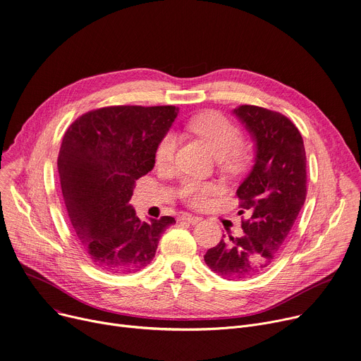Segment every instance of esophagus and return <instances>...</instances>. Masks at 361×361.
I'll list each match as a JSON object with an SVG mask.
<instances>
[{
  "mask_svg": "<svg viewBox=\"0 0 361 361\" xmlns=\"http://www.w3.org/2000/svg\"><path fill=\"white\" fill-rule=\"evenodd\" d=\"M179 221H183V222H188V224L195 225V224H197V222H201L202 218H201V216L190 215V214H182V215L179 216Z\"/></svg>",
  "mask_w": 361,
  "mask_h": 361,
  "instance_id": "esophagus-1",
  "label": "esophagus"
}]
</instances>
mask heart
Returning a JSON list of instances; mask_svg holds the SVG:
<instances>
[{
	"mask_svg": "<svg viewBox=\"0 0 361 361\" xmlns=\"http://www.w3.org/2000/svg\"><path fill=\"white\" fill-rule=\"evenodd\" d=\"M189 129L204 139L216 156V162L221 169L228 173L243 171L250 160V149L238 142L239 132L236 126L221 113L209 111L190 120ZM178 147V136L168 132L160 139L156 149V162L160 166H168L173 162ZM215 192V185L202 182L193 178L185 179L180 186V196L193 207H201Z\"/></svg>",
	"mask_w": 361,
	"mask_h": 361,
	"instance_id": "b5f03b06",
	"label": "heart"
}]
</instances>
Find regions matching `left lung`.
Masks as SVG:
<instances>
[{
	"instance_id": "obj_1",
	"label": "left lung",
	"mask_w": 361,
	"mask_h": 361,
	"mask_svg": "<svg viewBox=\"0 0 361 361\" xmlns=\"http://www.w3.org/2000/svg\"><path fill=\"white\" fill-rule=\"evenodd\" d=\"M254 142V165L236 195L250 212L244 233L228 235L205 254L207 265L225 279L255 276L281 251L305 202V149L298 129L284 114L243 104L232 110Z\"/></svg>"
}]
</instances>
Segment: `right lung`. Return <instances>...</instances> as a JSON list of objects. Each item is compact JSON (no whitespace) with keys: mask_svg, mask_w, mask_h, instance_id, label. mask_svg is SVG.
<instances>
[{"mask_svg":"<svg viewBox=\"0 0 361 361\" xmlns=\"http://www.w3.org/2000/svg\"><path fill=\"white\" fill-rule=\"evenodd\" d=\"M176 116L175 106L103 107L78 117L63 137L57 166L66 208L90 261L103 271L145 268L175 222H142L129 201Z\"/></svg>","mask_w":361,"mask_h":361,"instance_id":"add662e5","label":"right lung"}]
</instances>
